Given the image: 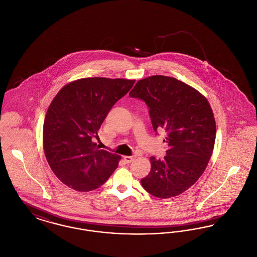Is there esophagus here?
Instances as JSON below:
<instances>
[{
	"instance_id": "esophagus-1",
	"label": "esophagus",
	"mask_w": 257,
	"mask_h": 257,
	"mask_svg": "<svg viewBox=\"0 0 257 257\" xmlns=\"http://www.w3.org/2000/svg\"><path fill=\"white\" fill-rule=\"evenodd\" d=\"M123 159H124V161H125L127 164H129V163L133 162V161L136 159V156H135V155H132V156H124Z\"/></svg>"
}]
</instances>
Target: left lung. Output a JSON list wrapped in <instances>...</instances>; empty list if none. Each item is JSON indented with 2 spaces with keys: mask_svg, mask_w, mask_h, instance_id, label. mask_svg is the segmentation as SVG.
I'll list each match as a JSON object with an SVG mask.
<instances>
[{
  "mask_svg": "<svg viewBox=\"0 0 257 257\" xmlns=\"http://www.w3.org/2000/svg\"><path fill=\"white\" fill-rule=\"evenodd\" d=\"M129 95L147 104L154 131H165L169 146L164 159L150 158L151 171L142 186L159 198L182 194L205 171L215 145L216 122L207 99L162 75L138 81Z\"/></svg>",
  "mask_w": 257,
  "mask_h": 257,
  "instance_id": "obj_1",
  "label": "left lung"
}]
</instances>
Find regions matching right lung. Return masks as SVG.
<instances>
[{
	"label": "right lung",
	"mask_w": 257,
	"mask_h": 257,
	"mask_svg": "<svg viewBox=\"0 0 257 257\" xmlns=\"http://www.w3.org/2000/svg\"><path fill=\"white\" fill-rule=\"evenodd\" d=\"M134 80L85 78L63 86L53 99L43 124V147L50 168L61 182L79 192L105 183L120 156L98 149L93 138L112 106Z\"/></svg>",
	"instance_id": "obj_1"
}]
</instances>
